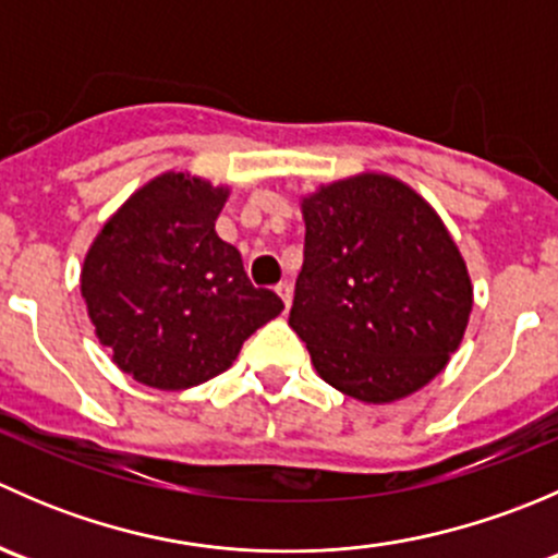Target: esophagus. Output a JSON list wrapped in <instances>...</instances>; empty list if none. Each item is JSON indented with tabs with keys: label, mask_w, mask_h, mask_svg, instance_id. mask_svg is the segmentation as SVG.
<instances>
[{
	"label": "esophagus",
	"mask_w": 558,
	"mask_h": 558,
	"mask_svg": "<svg viewBox=\"0 0 558 558\" xmlns=\"http://www.w3.org/2000/svg\"><path fill=\"white\" fill-rule=\"evenodd\" d=\"M275 291H278V296H280V300H283L286 311H289V307H291V286L289 283H280V286H275Z\"/></svg>",
	"instance_id": "obj_1"
}]
</instances>
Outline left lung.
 <instances>
[{"instance_id": "1", "label": "left lung", "mask_w": 558, "mask_h": 558, "mask_svg": "<svg viewBox=\"0 0 558 558\" xmlns=\"http://www.w3.org/2000/svg\"><path fill=\"white\" fill-rule=\"evenodd\" d=\"M305 262L289 326L315 373L369 404L402 399L442 373L464 337L472 283L429 202L364 172L302 199Z\"/></svg>"}]
</instances>
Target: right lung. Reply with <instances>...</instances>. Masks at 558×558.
Segmentation results:
<instances>
[{"mask_svg": "<svg viewBox=\"0 0 558 558\" xmlns=\"http://www.w3.org/2000/svg\"><path fill=\"white\" fill-rule=\"evenodd\" d=\"M229 191L165 172L105 223L81 272L99 342L137 384L199 386L232 367L258 326L283 311L247 280L234 245L216 234Z\"/></svg>", "mask_w": 558, "mask_h": 558, "instance_id": "add662e5", "label": "right lung"}]
</instances>
